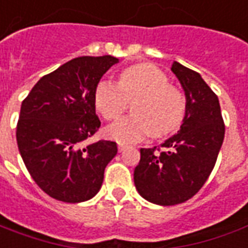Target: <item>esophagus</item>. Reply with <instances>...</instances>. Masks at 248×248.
<instances>
[{
	"label": "esophagus",
	"mask_w": 248,
	"mask_h": 248,
	"mask_svg": "<svg viewBox=\"0 0 248 248\" xmlns=\"http://www.w3.org/2000/svg\"><path fill=\"white\" fill-rule=\"evenodd\" d=\"M117 148H119V152H123V151H125L128 148V145L124 143H119L117 144Z\"/></svg>",
	"instance_id": "obj_1"
}]
</instances>
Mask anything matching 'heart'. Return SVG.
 I'll return each instance as SVG.
<instances>
[{"mask_svg": "<svg viewBox=\"0 0 248 248\" xmlns=\"http://www.w3.org/2000/svg\"><path fill=\"white\" fill-rule=\"evenodd\" d=\"M133 115L107 128V135L120 143H135L151 133L160 138L175 131L186 115V99L168 84L166 73L155 65L136 64L120 72L117 82L101 80L93 91L94 107L105 120H116L132 101Z\"/></svg>", "mask_w": 248, "mask_h": 248, "instance_id": "heart-1", "label": "heart"}]
</instances>
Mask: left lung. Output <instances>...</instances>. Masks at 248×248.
Returning a JSON list of instances; mask_svg holds the SVG:
<instances>
[{
    "instance_id": "1",
    "label": "left lung",
    "mask_w": 248,
    "mask_h": 248,
    "mask_svg": "<svg viewBox=\"0 0 248 248\" xmlns=\"http://www.w3.org/2000/svg\"><path fill=\"white\" fill-rule=\"evenodd\" d=\"M171 71L186 93V115L180 131L160 144L163 149L141 148L133 172L138 192L159 205L191 199L217 163L224 139L219 100L198 72L179 62Z\"/></svg>"
}]
</instances>
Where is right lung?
Segmentation results:
<instances>
[{"mask_svg": "<svg viewBox=\"0 0 248 248\" xmlns=\"http://www.w3.org/2000/svg\"><path fill=\"white\" fill-rule=\"evenodd\" d=\"M113 56L73 59L41 77L22 101L17 145L36 184L65 203L92 199L104 180L107 164L117 154L115 141L82 147L100 128L93 91Z\"/></svg>", "mask_w": 248, "mask_h": 248, "instance_id": "right-lung-1", "label": "right lung"}]
</instances>
